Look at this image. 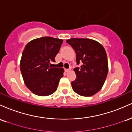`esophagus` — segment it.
Here are the masks:
<instances>
[{
  "label": "esophagus",
  "mask_w": 132,
  "mask_h": 132,
  "mask_svg": "<svg viewBox=\"0 0 132 132\" xmlns=\"http://www.w3.org/2000/svg\"><path fill=\"white\" fill-rule=\"evenodd\" d=\"M64 71H66V72H69V71H71V69H65Z\"/></svg>",
  "instance_id": "obj_1"
}]
</instances>
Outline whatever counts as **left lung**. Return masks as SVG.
I'll return each instance as SVG.
<instances>
[{
	"instance_id": "obj_1",
	"label": "left lung",
	"mask_w": 132,
	"mask_h": 132,
	"mask_svg": "<svg viewBox=\"0 0 132 132\" xmlns=\"http://www.w3.org/2000/svg\"><path fill=\"white\" fill-rule=\"evenodd\" d=\"M66 42L75 50L76 63L81 68L74 69L76 78L71 82L73 90L82 96L95 94L102 89L108 73V61L104 46L92 39H69Z\"/></svg>"
}]
</instances>
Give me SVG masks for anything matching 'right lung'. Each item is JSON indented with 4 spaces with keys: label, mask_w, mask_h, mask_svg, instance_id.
<instances>
[{
    "label": "right lung",
    "mask_w": 132,
    "mask_h": 132,
    "mask_svg": "<svg viewBox=\"0 0 132 132\" xmlns=\"http://www.w3.org/2000/svg\"><path fill=\"white\" fill-rule=\"evenodd\" d=\"M61 39L45 37L30 41L25 46L20 60L24 82L33 94L47 96L56 90L64 69L53 68L51 62L60 51Z\"/></svg>",
    "instance_id": "add662e5"
}]
</instances>
